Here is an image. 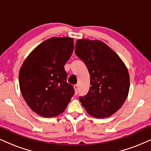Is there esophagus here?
I'll return each instance as SVG.
<instances>
[{
    "label": "esophagus",
    "instance_id": "obj_1",
    "mask_svg": "<svg viewBox=\"0 0 151 151\" xmlns=\"http://www.w3.org/2000/svg\"><path fill=\"white\" fill-rule=\"evenodd\" d=\"M74 89H75V92L76 93H78V85H74Z\"/></svg>",
    "mask_w": 151,
    "mask_h": 151
}]
</instances>
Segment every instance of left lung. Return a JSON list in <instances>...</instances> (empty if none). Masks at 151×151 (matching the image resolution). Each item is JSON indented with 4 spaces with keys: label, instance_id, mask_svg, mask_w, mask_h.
Wrapping results in <instances>:
<instances>
[{
    "label": "left lung",
    "instance_id": "8db88e82",
    "mask_svg": "<svg viewBox=\"0 0 151 151\" xmlns=\"http://www.w3.org/2000/svg\"><path fill=\"white\" fill-rule=\"evenodd\" d=\"M75 52L87 66L90 75L89 92L80 101L89 114L104 119L116 112L130 89V76L118 55L100 40H77Z\"/></svg>",
    "mask_w": 151,
    "mask_h": 151
}]
</instances>
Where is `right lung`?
Returning a JSON list of instances; mask_svg holds the SVG:
<instances>
[{
  "label": "right lung",
  "instance_id": "1",
  "mask_svg": "<svg viewBox=\"0 0 151 151\" xmlns=\"http://www.w3.org/2000/svg\"><path fill=\"white\" fill-rule=\"evenodd\" d=\"M73 48V38L52 37L34 48L21 66V94L30 108L41 116L62 114L74 94L64 70Z\"/></svg>",
  "mask_w": 151,
  "mask_h": 151
}]
</instances>
